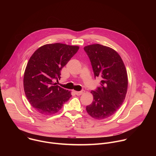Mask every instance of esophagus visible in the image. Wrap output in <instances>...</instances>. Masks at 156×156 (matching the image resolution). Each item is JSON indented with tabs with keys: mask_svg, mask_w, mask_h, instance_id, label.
Masks as SVG:
<instances>
[{
	"mask_svg": "<svg viewBox=\"0 0 156 156\" xmlns=\"http://www.w3.org/2000/svg\"><path fill=\"white\" fill-rule=\"evenodd\" d=\"M75 93L77 96H81L84 93V90H81V91H75Z\"/></svg>",
	"mask_w": 156,
	"mask_h": 156,
	"instance_id": "34e87169",
	"label": "esophagus"
}]
</instances>
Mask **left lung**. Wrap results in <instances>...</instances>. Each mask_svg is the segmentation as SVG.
<instances>
[{"label": "left lung", "mask_w": 156, "mask_h": 156, "mask_svg": "<svg viewBox=\"0 0 156 156\" xmlns=\"http://www.w3.org/2000/svg\"><path fill=\"white\" fill-rule=\"evenodd\" d=\"M90 58L94 78L102 80L101 86L91 91L94 100L86 106L91 117L98 120L114 115L123 104L128 87V76L123 62L113 49L99 44L84 48Z\"/></svg>", "instance_id": "obj_1"}]
</instances>
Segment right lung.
I'll return each mask as SVG.
<instances>
[{
	"mask_svg": "<svg viewBox=\"0 0 156 156\" xmlns=\"http://www.w3.org/2000/svg\"><path fill=\"white\" fill-rule=\"evenodd\" d=\"M79 47L61 43L38 48L30 57L24 73L23 86L30 104L41 114H55L72 97L70 91L54 83L60 71Z\"/></svg>",
	"mask_w": 156,
	"mask_h": 156,
	"instance_id": "right-lung-1",
	"label": "right lung"
}]
</instances>
